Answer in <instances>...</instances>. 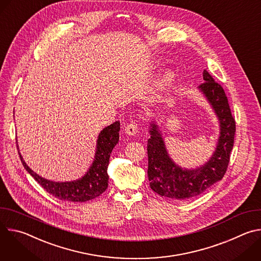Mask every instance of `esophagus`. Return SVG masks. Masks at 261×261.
Segmentation results:
<instances>
[{"label": "esophagus", "mask_w": 261, "mask_h": 261, "mask_svg": "<svg viewBox=\"0 0 261 261\" xmlns=\"http://www.w3.org/2000/svg\"><path fill=\"white\" fill-rule=\"evenodd\" d=\"M137 132H138V127H137V124H136V123H133V122H132L131 124H129V125H127V126L125 127V133L128 134V135H130V136L135 135Z\"/></svg>", "instance_id": "34e87169"}]
</instances>
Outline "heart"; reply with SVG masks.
Segmentation results:
<instances>
[{
    "label": "heart",
    "mask_w": 261,
    "mask_h": 261,
    "mask_svg": "<svg viewBox=\"0 0 261 261\" xmlns=\"http://www.w3.org/2000/svg\"><path fill=\"white\" fill-rule=\"evenodd\" d=\"M171 79H172L171 73L170 72H165L164 74H162V76L159 81V86H161V87L167 86L169 84V82L171 81Z\"/></svg>",
    "instance_id": "1"
}]
</instances>
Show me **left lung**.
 <instances>
[{
    "mask_svg": "<svg viewBox=\"0 0 261 261\" xmlns=\"http://www.w3.org/2000/svg\"><path fill=\"white\" fill-rule=\"evenodd\" d=\"M202 76L204 83L198 87V91L208 102L219 122L216 148L204 164L196 168L181 167L169 156L162 131L155 119L152 120L147 140V176L151 189L160 196L176 200L191 199L222 179L226 172L234 142L236 122L224 90L206 70Z\"/></svg>",
    "mask_w": 261,
    "mask_h": 261,
    "instance_id": "obj_1",
    "label": "left lung"
}]
</instances>
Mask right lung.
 Masks as SVG:
<instances>
[{"instance_id": "1", "label": "right lung", "mask_w": 261, "mask_h": 261, "mask_svg": "<svg viewBox=\"0 0 261 261\" xmlns=\"http://www.w3.org/2000/svg\"><path fill=\"white\" fill-rule=\"evenodd\" d=\"M120 129V123L116 121L115 123L110 124L100 131L96 142L94 161L92 162L86 174L74 180L55 181L42 177L32 170L24 162L21 154L19 153L18 144L17 150L20 161L25 170L42 186L46 192L61 200L85 202L98 197L107 189L109 178L107 174V167L110 154L119 142Z\"/></svg>"}]
</instances>
